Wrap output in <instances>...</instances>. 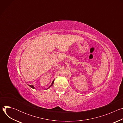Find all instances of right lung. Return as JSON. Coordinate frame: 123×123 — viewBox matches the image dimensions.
<instances>
[{
    "instance_id": "obj_1",
    "label": "right lung",
    "mask_w": 123,
    "mask_h": 123,
    "mask_svg": "<svg viewBox=\"0 0 123 123\" xmlns=\"http://www.w3.org/2000/svg\"><path fill=\"white\" fill-rule=\"evenodd\" d=\"M54 81H55V79L53 80V81H52V83H51V85H50V86H49L48 87V89H49V87H50L51 86H52V85H53V84H54ZM29 86H30L31 87V88H32V89H35V88H34V86H33V85H29Z\"/></svg>"
}]
</instances>
